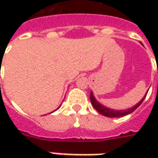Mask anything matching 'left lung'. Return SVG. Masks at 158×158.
<instances>
[{
  "label": "left lung",
  "instance_id": "left-lung-1",
  "mask_svg": "<svg viewBox=\"0 0 158 158\" xmlns=\"http://www.w3.org/2000/svg\"><path fill=\"white\" fill-rule=\"evenodd\" d=\"M158 73V72H157ZM147 94V93H146ZM146 95L144 97H143V99L136 104L135 106H133L132 108H129V110H125V111H116V110H112L109 109V108H106L105 106H102L100 103H98L96 102V100L95 99V97L93 96L92 92H90V96H89V99H90V102H91V104H92V106H94V108L100 113L101 114H102L103 116H106V117H109V118H118V117H122V116H125V115H128L129 113H133L135 110L137 108V107H139V105L142 103V102L145 100L146 98Z\"/></svg>",
  "mask_w": 158,
  "mask_h": 158
}]
</instances>
